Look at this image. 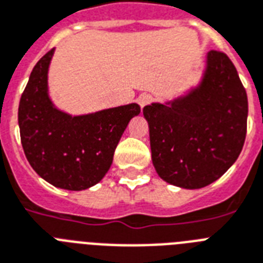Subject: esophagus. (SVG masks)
<instances>
[{
  "instance_id": "obj_1",
  "label": "esophagus",
  "mask_w": 263,
  "mask_h": 263,
  "mask_svg": "<svg viewBox=\"0 0 263 263\" xmlns=\"http://www.w3.org/2000/svg\"><path fill=\"white\" fill-rule=\"evenodd\" d=\"M137 102H138V104H140V106H141V107L148 106L149 103L152 102V96L148 95V93H142V95L138 96Z\"/></svg>"
}]
</instances>
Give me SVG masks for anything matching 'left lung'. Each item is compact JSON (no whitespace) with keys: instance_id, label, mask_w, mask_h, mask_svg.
Segmentation results:
<instances>
[{"instance_id":"left-lung-1","label":"left lung","mask_w":263,"mask_h":263,"mask_svg":"<svg viewBox=\"0 0 263 263\" xmlns=\"http://www.w3.org/2000/svg\"><path fill=\"white\" fill-rule=\"evenodd\" d=\"M142 112L155 170L178 187L213 183L236 161L245 144L247 93L224 52H208L202 77L184 95L152 103Z\"/></svg>"}]
</instances>
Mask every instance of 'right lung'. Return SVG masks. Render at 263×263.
Wrapping results in <instances>:
<instances>
[{
  "label": "right lung",
  "instance_id": "1",
  "mask_svg": "<svg viewBox=\"0 0 263 263\" xmlns=\"http://www.w3.org/2000/svg\"><path fill=\"white\" fill-rule=\"evenodd\" d=\"M54 48L37 61L18 104V127L25 157L52 186L80 191L95 186L110 170L117 145L137 103L91 114L58 110L48 96V68Z\"/></svg>",
  "mask_w": 263,
  "mask_h": 263
}]
</instances>
